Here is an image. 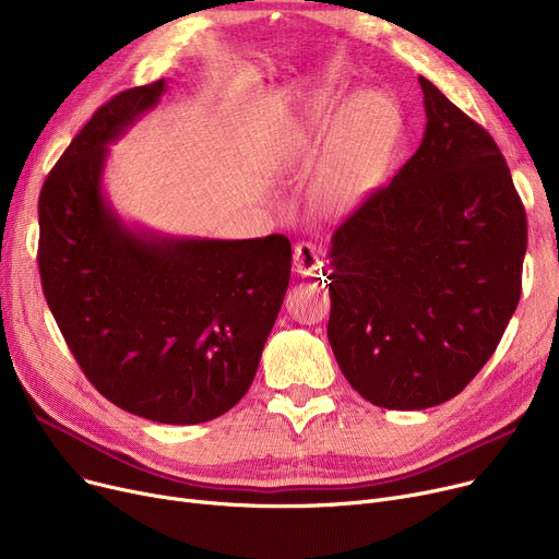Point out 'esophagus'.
<instances>
[{
	"instance_id": "esophagus-1",
	"label": "esophagus",
	"mask_w": 559,
	"mask_h": 559,
	"mask_svg": "<svg viewBox=\"0 0 559 559\" xmlns=\"http://www.w3.org/2000/svg\"><path fill=\"white\" fill-rule=\"evenodd\" d=\"M321 251L312 245V242H299L295 247V272L301 276H314L317 272H321Z\"/></svg>"
}]
</instances>
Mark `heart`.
<instances>
[{"label": "heart", "instance_id": "b5f03b06", "mask_svg": "<svg viewBox=\"0 0 559 559\" xmlns=\"http://www.w3.org/2000/svg\"><path fill=\"white\" fill-rule=\"evenodd\" d=\"M324 140L317 160L314 192L331 211L354 209L380 181L401 133L396 106L380 95H358L346 106L321 93L299 115L264 129V146L283 169L306 163Z\"/></svg>", "mask_w": 559, "mask_h": 559}]
</instances>
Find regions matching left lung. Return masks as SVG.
Returning a JSON list of instances; mask_svg holds the SVG:
<instances>
[{"mask_svg":"<svg viewBox=\"0 0 559 559\" xmlns=\"http://www.w3.org/2000/svg\"><path fill=\"white\" fill-rule=\"evenodd\" d=\"M426 131L331 240L329 342L362 399L424 409L460 394L521 297L523 203L493 138L419 76Z\"/></svg>","mask_w":559,"mask_h":559,"instance_id":"8db88e82","label":"left lung"}]
</instances>
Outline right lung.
<instances>
[{"instance_id": "1", "label": "right lung", "mask_w": 559, "mask_h": 559, "mask_svg": "<svg viewBox=\"0 0 559 559\" xmlns=\"http://www.w3.org/2000/svg\"><path fill=\"white\" fill-rule=\"evenodd\" d=\"M167 91L104 104L49 171L38 201L45 299L87 380L158 424L217 419L253 383L283 306L285 235L213 240L127 224L104 192L108 144Z\"/></svg>"}]
</instances>
